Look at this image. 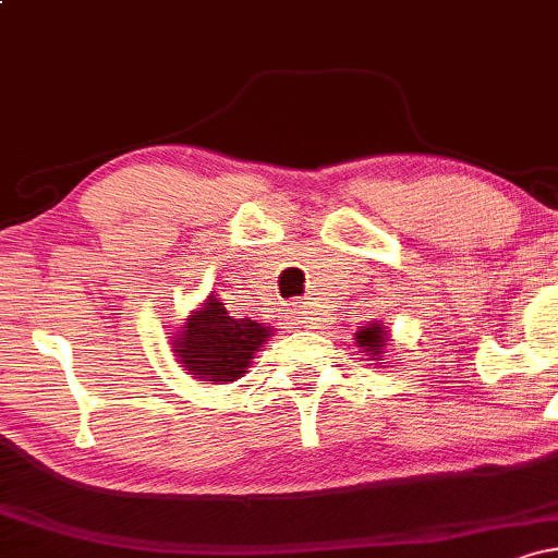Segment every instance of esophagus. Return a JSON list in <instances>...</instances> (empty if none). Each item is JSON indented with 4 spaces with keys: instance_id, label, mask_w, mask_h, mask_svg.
Segmentation results:
<instances>
[{
    "instance_id": "34e87169",
    "label": "esophagus",
    "mask_w": 558,
    "mask_h": 558,
    "mask_svg": "<svg viewBox=\"0 0 558 558\" xmlns=\"http://www.w3.org/2000/svg\"><path fill=\"white\" fill-rule=\"evenodd\" d=\"M293 317H296V325H304V328H310L312 325V310L310 306H296V310H293Z\"/></svg>"
}]
</instances>
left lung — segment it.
<instances>
[{
    "label": "left lung",
    "mask_w": 558,
    "mask_h": 558,
    "mask_svg": "<svg viewBox=\"0 0 558 558\" xmlns=\"http://www.w3.org/2000/svg\"><path fill=\"white\" fill-rule=\"evenodd\" d=\"M356 343H360L362 349L367 351L369 356H373V360H377L380 364H386V362L380 360V354H383V349H386V345H388V330L383 328L380 323L367 325V328H362L360 332H356Z\"/></svg>",
    "instance_id": "8db88e82"
}]
</instances>
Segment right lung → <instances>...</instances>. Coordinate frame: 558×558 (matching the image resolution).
<instances>
[{"instance_id": "add662e5", "label": "right lung", "mask_w": 558, "mask_h": 558, "mask_svg": "<svg viewBox=\"0 0 558 558\" xmlns=\"http://www.w3.org/2000/svg\"><path fill=\"white\" fill-rule=\"evenodd\" d=\"M270 336L272 330L265 323L230 317L222 301L209 296L207 304L191 312L183 330H178L172 351L189 375L222 386L243 377Z\"/></svg>"}]
</instances>
